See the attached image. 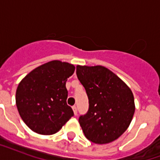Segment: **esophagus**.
Here are the masks:
<instances>
[{
  "mask_svg": "<svg viewBox=\"0 0 160 160\" xmlns=\"http://www.w3.org/2000/svg\"><path fill=\"white\" fill-rule=\"evenodd\" d=\"M73 109V111H74V114H75V115H76L77 114V107L75 106V105H74V106L72 107Z\"/></svg>",
  "mask_w": 160,
  "mask_h": 160,
  "instance_id": "1",
  "label": "esophagus"
}]
</instances>
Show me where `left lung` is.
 I'll return each instance as SVG.
<instances>
[{
	"instance_id": "8db88e82",
	"label": "left lung",
	"mask_w": 160,
	"mask_h": 160,
	"mask_svg": "<svg viewBox=\"0 0 160 160\" xmlns=\"http://www.w3.org/2000/svg\"><path fill=\"white\" fill-rule=\"evenodd\" d=\"M76 75L89 99L88 112L79 118L85 137L95 144L114 141L125 132L134 116L131 90L102 65H77Z\"/></svg>"
}]
</instances>
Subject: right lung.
Wrapping results in <instances>:
<instances>
[{
    "instance_id": "obj_1",
    "label": "right lung",
    "mask_w": 160,
    "mask_h": 160,
    "mask_svg": "<svg viewBox=\"0 0 160 160\" xmlns=\"http://www.w3.org/2000/svg\"><path fill=\"white\" fill-rule=\"evenodd\" d=\"M72 64L52 60L29 73L18 85L16 103L25 124L37 134H55L74 115L66 103L65 83L73 75Z\"/></svg>"
}]
</instances>
